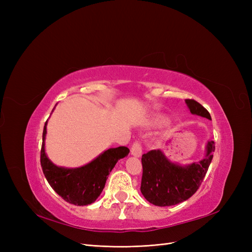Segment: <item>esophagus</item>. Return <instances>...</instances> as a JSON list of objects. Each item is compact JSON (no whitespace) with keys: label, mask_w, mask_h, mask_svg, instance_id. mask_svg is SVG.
I'll use <instances>...</instances> for the list:
<instances>
[{"label":"esophagus","mask_w":252,"mask_h":252,"mask_svg":"<svg viewBox=\"0 0 252 252\" xmlns=\"http://www.w3.org/2000/svg\"><path fill=\"white\" fill-rule=\"evenodd\" d=\"M131 155L135 158H140L142 156V146L140 142H134L131 146Z\"/></svg>","instance_id":"34e87169"}]
</instances>
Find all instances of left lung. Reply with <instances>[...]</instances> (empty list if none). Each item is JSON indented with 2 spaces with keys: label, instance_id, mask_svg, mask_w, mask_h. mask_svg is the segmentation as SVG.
<instances>
[{
  "label": "left lung",
  "instance_id": "8db88e82",
  "mask_svg": "<svg viewBox=\"0 0 252 252\" xmlns=\"http://www.w3.org/2000/svg\"><path fill=\"white\" fill-rule=\"evenodd\" d=\"M190 112L211 120L209 112L194 100H185ZM205 157L200 162L185 166L173 163L161 149L151 150L142 156L143 177L141 192L149 203L156 206H172L193 195L205 178L212 161L215 142L206 144Z\"/></svg>",
  "mask_w": 252,
  "mask_h": 252
}]
</instances>
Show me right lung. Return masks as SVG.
Listing matches in <instances>:
<instances>
[{"mask_svg":"<svg viewBox=\"0 0 252 252\" xmlns=\"http://www.w3.org/2000/svg\"><path fill=\"white\" fill-rule=\"evenodd\" d=\"M46 133L47 121L44 126L41 149V165L45 178L63 200L77 206L93 204L102 193L108 174L117 162L129 154L125 146L109 148L84 166L77 168L60 167L53 164L45 152Z\"/></svg>","mask_w":252,"mask_h":252,"instance_id":"right-lung-1","label":"right lung"}]
</instances>
